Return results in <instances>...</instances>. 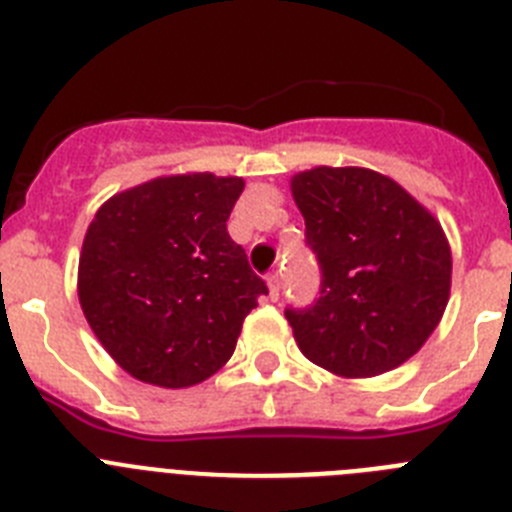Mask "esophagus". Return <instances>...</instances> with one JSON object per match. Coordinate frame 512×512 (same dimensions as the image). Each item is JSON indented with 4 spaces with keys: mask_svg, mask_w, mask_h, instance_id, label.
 I'll list each match as a JSON object with an SVG mask.
<instances>
[{
    "mask_svg": "<svg viewBox=\"0 0 512 512\" xmlns=\"http://www.w3.org/2000/svg\"><path fill=\"white\" fill-rule=\"evenodd\" d=\"M266 284H269V297L277 302L279 300V289H282V277H279V271L269 274V277H266Z\"/></svg>",
    "mask_w": 512,
    "mask_h": 512,
    "instance_id": "34e87169",
    "label": "esophagus"
}]
</instances>
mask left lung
<instances>
[{
    "instance_id": "8db88e82",
    "label": "left lung",
    "mask_w": 512,
    "mask_h": 512,
    "mask_svg": "<svg viewBox=\"0 0 512 512\" xmlns=\"http://www.w3.org/2000/svg\"><path fill=\"white\" fill-rule=\"evenodd\" d=\"M292 194L320 266V295L284 318L312 364L377 377L418 354L451 289V248L436 217L372 169L302 171Z\"/></svg>"
}]
</instances>
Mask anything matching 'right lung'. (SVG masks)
I'll return each mask as SVG.
<instances>
[{"label": "right lung", "instance_id": "obj_1", "mask_svg": "<svg viewBox=\"0 0 512 512\" xmlns=\"http://www.w3.org/2000/svg\"><path fill=\"white\" fill-rule=\"evenodd\" d=\"M243 179L161 176L104 202L79 259V302L140 382L192 387L233 356L266 282L228 235Z\"/></svg>", "mask_w": 512, "mask_h": 512}]
</instances>
